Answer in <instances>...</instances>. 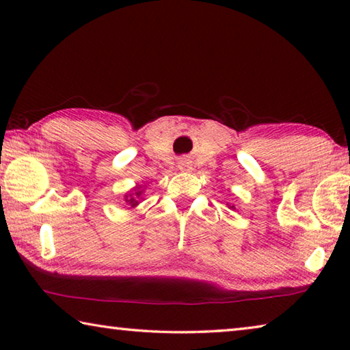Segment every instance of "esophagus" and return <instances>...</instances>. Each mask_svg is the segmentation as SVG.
<instances>
[{"label": "esophagus", "instance_id": "esophagus-1", "mask_svg": "<svg viewBox=\"0 0 350 350\" xmlns=\"http://www.w3.org/2000/svg\"><path fill=\"white\" fill-rule=\"evenodd\" d=\"M179 168H180L182 171H188L191 167H189L188 162H182V163H179Z\"/></svg>", "mask_w": 350, "mask_h": 350}]
</instances>
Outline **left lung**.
<instances>
[{
    "label": "left lung",
    "mask_w": 350,
    "mask_h": 350,
    "mask_svg": "<svg viewBox=\"0 0 350 350\" xmlns=\"http://www.w3.org/2000/svg\"><path fill=\"white\" fill-rule=\"evenodd\" d=\"M230 208H233V210H236V208H234V205H232V206H230Z\"/></svg>",
    "instance_id": "obj_1"
}]
</instances>
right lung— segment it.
<instances>
[{"label":"right lung","mask_w":350,"mask_h":350,"mask_svg":"<svg viewBox=\"0 0 350 350\" xmlns=\"http://www.w3.org/2000/svg\"><path fill=\"white\" fill-rule=\"evenodd\" d=\"M123 199L129 205V208H135L140 200H144V187L135 185L133 189H129L125 196H123Z\"/></svg>","instance_id":"1"}]
</instances>
